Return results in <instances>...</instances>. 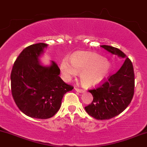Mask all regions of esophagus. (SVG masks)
Returning <instances> with one entry per match:
<instances>
[{"label": "esophagus", "mask_w": 147, "mask_h": 147, "mask_svg": "<svg viewBox=\"0 0 147 147\" xmlns=\"http://www.w3.org/2000/svg\"><path fill=\"white\" fill-rule=\"evenodd\" d=\"M75 90H76L77 92H79V93H83V92L84 91V90H83V89L79 88H78V87H75Z\"/></svg>", "instance_id": "1"}]
</instances>
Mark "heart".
Returning a JSON list of instances; mask_svg holds the SVG:
<instances>
[{
    "mask_svg": "<svg viewBox=\"0 0 147 147\" xmlns=\"http://www.w3.org/2000/svg\"><path fill=\"white\" fill-rule=\"evenodd\" d=\"M60 70L66 80L80 73L81 84L85 86H93L106 76L110 70V63L97 54L80 53L72 56L70 62L63 59L60 63Z\"/></svg>",
    "mask_w": 147,
    "mask_h": 147,
    "instance_id": "obj_1",
    "label": "heart"
}]
</instances>
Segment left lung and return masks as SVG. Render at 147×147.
<instances>
[{
	"instance_id": "1",
	"label": "left lung",
	"mask_w": 147,
	"mask_h": 147,
	"mask_svg": "<svg viewBox=\"0 0 147 147\" xmlns=\"http://www.w3.org/2000/svg\"><path fill=\"white\" fill-rule=\"evenodd\" d=\"M109 52L125 58L126 54L119 49L101 45ZM93 100L85 107L88 114L97 119H109L118 115L129 105L134 93V73L132 63L127 57L117 73L109 76L94 88L88 90Z\"/></svg>"
}]
</instances>
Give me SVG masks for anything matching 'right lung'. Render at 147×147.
<instances>
[{
	"mask_svg": "<svg viewBox=\"0 0 147 147\" xmlns=\"http://www.w3.org/2000/svg\"><path fill=\"white\" fill-rule=\"evenodd\" d=\"M47 44L30 45L16 59L11 74V92L18 108L26 115L36 119H48L59 110L64 94L74 87L59 75L55 61L49 67L42 66L38 57Z\"/></svg>",
	"mask_w": 147,
	"mask_h": 147,
	"instance_id": "obj_1",
	"label": "right lung"
}]
</instances>
